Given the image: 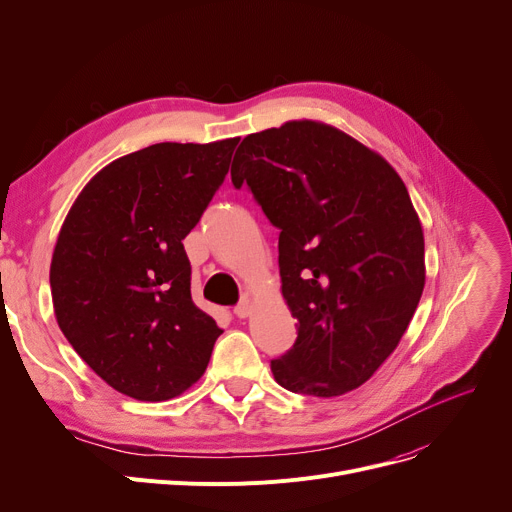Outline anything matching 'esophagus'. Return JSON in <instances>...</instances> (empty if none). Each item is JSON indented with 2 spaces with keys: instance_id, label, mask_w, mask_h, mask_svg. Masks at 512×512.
Segmentation results:
<instances>
[{
  "instance_id": "esophagus-1",
  "label": "esophagus",
  "mask_w": 512,
  "mask_h": 512,
  "mask_svg": "<svg viewBox=\"0 0 512 512\" xmlns=\"http://www.w3.org/2000/svg\"><path fill=\"white\" fill-rule=\"evenodd\" d=\"M251 311H253V303H251V299H249V297H242V299H240V303L234 307L236 317H249V315H251Z\"/></svg>"
}]
</instances>
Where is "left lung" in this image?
<instances>
[{
	"label": "left lung",
	"instance_id": "8db88e82",
	"mask_svg": "<svg viewBox=\"0 0 512 512\" xmlns=\"http://www.w3.org/2000/svg\"><path fill=\"white\" fill-rule=\"evenodd\" d=\"M230 174L280 230L297 340L272 361L276 382L321 398L359 388L407 332L425 284L405 182L382 155L313 120L249 134Z\"/></svg>",
	"mask_w": 512,
	"mask_h": 512
}]
</instances>
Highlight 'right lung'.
Wrapping results in <instances>:
<instances>
[{"label": "right lung", "mask_w": 512, "mask_h": 512, "mask_svg": "<svg viewBox=\"0 0 512 512\" xmlns=\"http://www.w3.org/2000/svg\"><path fill=\"white\" fill-rule=\"evenodd\" d=\"M236 145L128 153L83 188L60 230L49 270L58 326L126 396L168 400L207 369L222 330L193 303L182 240L222 186Z\"/></svg>", "instance_id": "add662e5"}]
</instances>
